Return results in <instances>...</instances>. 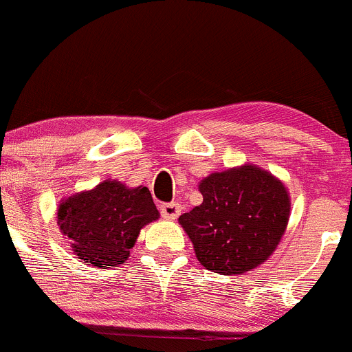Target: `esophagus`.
Here are the masks:
<instances>
[{"label":"esophagus","instance_id":"34e87169","mask_svg":"<svg viewBox=\"0 0 352 352\" xmlns=\"http://www.w3.org/2000/svg\"><path fill=\"white\" fill-rule=\"evenodd\" d=\"M180 210L182 208H180L179 203H163V205H160L161 215L166 221H175L177 217L180 215Z\"/></svg>","mask_w":352,"mask_h":352}]
</instances>
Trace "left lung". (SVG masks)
I'll return each instance as SVG.
<instances>
[{
  "instance_id": "obj_1",
  "label": "left lung",
  "mask_w": 352,
  "mask_h": 352,
  "mask_svg": "<svg viewBox=\"0 0 352 352\" xmlns=\"http://www.w3.org/2000/svg\"><path fill=\"white\" fill-rule=\"evenodd\" d=\"M203 203L179 217L203 267L245 274L267 261L280 245L290 195L285 184L252 163L210 173L199 182Z\"/></svg>"
}]
</instances>
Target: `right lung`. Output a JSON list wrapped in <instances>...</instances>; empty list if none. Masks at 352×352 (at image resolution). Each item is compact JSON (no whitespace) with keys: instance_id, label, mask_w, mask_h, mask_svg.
I'll use <instances>...</instances> for the list:
<instances>
[{"instance_id":"add662e5","label":"right lung","mask_w":352,"mask_h":352,"mask_svg":"<svg viewBox=\"0 0 352 352\" xmlns=\"http://www.w3.org/2000/svg\"><path fill=\"white\" fill-rule=\"evenodd\" d=\"M157 219L147 187H128L113 179L67 196L57 210V224L71 241L72 254L100 269L128 261L140 229Z\"/></svg>"}]
</instances>
